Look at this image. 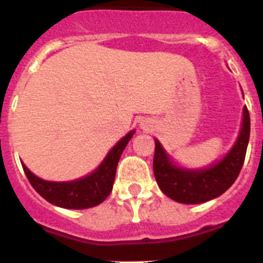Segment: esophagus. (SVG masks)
Here are the masks:
<instances>
[{"label":"esophagus","instance_id":"1","mask_svg":"<svg viewBox=\"0 0 263 263\" xmlns=\"http://www.w3.org/2000/svg\"><path fill=\"white\" fill-rule=\"evenodd\" d=\"M140 128H142V129H144V131H150L151 125L148 124V121L147 120H143V121H140Z\"/></svg>","mask_w":263,"mask_h":263}]
</instances>
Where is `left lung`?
Returning <instances> with one entry per match:
<instances>
[{"mask_svg":"<svg viewBox=\"0 0 263 263\" xmlns=\"http://www.w3.org/2000/svg\"><path fill=\"white\" fill-rule=\"evenodd\" d=\"M243 93V91H242ZM250 139V115L243 108L242 124L235 143L221 159L206 167L192 168L178 165L155 139L154 176L158 186L181 204H201L219 197L238 178L246 157Z\"/></svg>","mask_w":263,"mask_h":263,"instance_id":"8db88e82","label":"left lung"}]
</instances>
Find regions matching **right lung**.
<instances>
[{
	"label": "right lung",
	"instance_id": "1",
	"mask_svg": "<svg viewBox=\"0 0 263 263\" xmlns=\"http://www.w3.org/2000/svg\"><path fill=\"white\" fill-rule=\"evenodd\" d=\"M135 134L129 131L106 154L96 170L72 181H47L35 176L21 162L25 176L37 193L51 204L66 209H86L101 204L112 192L116 168L121 154Z\"/></svg>",
	"mask_w": 263,
	"mask_h": 263
}]
</instances>
